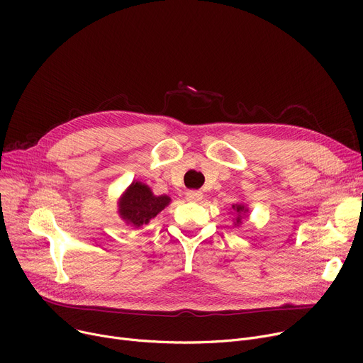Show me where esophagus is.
Wrapping results in <instances>:
<instances>
[{
    "label": "esophagus",
    "mask_w": 363,
    "mask_h": 363,
    "mask_svg": "<svg viewBox=\"0 0 363 363\" xmlns=\"http://www.w3.org/2000/svg\"><path fill=\"white\" fill-rule=\"evenodd\" d=\"M203 199V193L197 191V189H189L186 193V200L188 201H200Z\"/></svg>",
    "instance_id": "obj_1"
}]
</instances>
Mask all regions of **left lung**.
Returning <instances> with one entry per match:
<instances>
[{
    "mask_svg": "<svg viewBox=\"0 0 363 363\" xmlns=\"http://www.w3.org/2000/svg\"><path fill=\"white\" fill-rule=\"evenodd\" d=\"M233 208H234V212L237 213V218H235V225L237 223H241V219H242V215L245 213V212H249V208H245V206L244 204H233Z\"/></svg>",
    "mask_w": 363,
    "mask_h": 363,
    "instance_id": "left-lung-1",
    "label": "left lung"
}]
</instances>
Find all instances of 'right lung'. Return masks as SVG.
<instances>
[{
	"mask_svg": "<svg viewBox=\"0 0 363 363\" xmlns=\"http://www.w3.org/2000/svg\"><path fill=\"white\" fill-rule=\"evenodd\" d=\"M170 203L167 196H155L148 185L133 181L119 200V215L128 223L140 228L156 218Z\"/></svg>",
	"mask_w": 363,
	"mask_h": 363,
	"instance_id": "add662e5",
	"label": "right lung"
}]
</instances>
